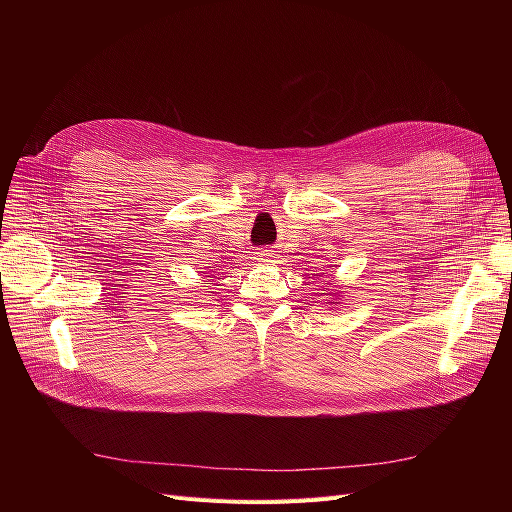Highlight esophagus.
<instances>
[{
	"label": "esophagus",
	"instance_id": "obj_1",
	"mask_svg": "<svg viewBox=\"0 0 512 512\" xmlns=\"http://www.w3.org/2000/svg\"><path fill=\"white\" fill-rule=\"evenodd\" d=\"M273 258V252L267 250V247H258V250L252 252V260L258 262V265H267V262H271Z\"/></svg>",
	"mask_w": 512,
	"mask_h": 512
}]
</instances>
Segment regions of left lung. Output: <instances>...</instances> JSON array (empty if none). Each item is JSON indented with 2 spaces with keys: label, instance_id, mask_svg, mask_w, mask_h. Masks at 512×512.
Instances as JSON below:
<instances>
[{
  "label": "left lung",
  "instance_id": "left-lung-1",
  "mask_svg": "<svg viewBox=\"0 0 512 512\" xmlns=\"http://www.w3.org/2000/svg\"><path fill=\"white\" fill-rule=\"evenodd\" d=\"M322 294H324V292H322ZM329 294H331V299H333V297L337 299V292H335V290H333V292H329ZM331 303H333V301H331Z\"/></svg>",
  "mask_w": 512,
  "mask_h": 512
}]
</instances>
